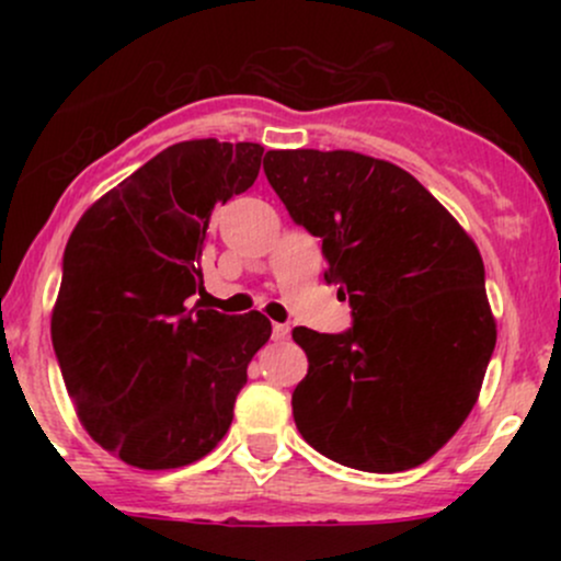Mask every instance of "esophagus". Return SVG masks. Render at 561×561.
Returning <instances> with one entry per match:
<instances>
[{
    "label": "esophagus",
    "instance_id": "obj_1",
    "mask_svg": "<svg viewBox=\"0 0 561 561\" xmlns=\"http://www.w3.org/2000/svg\"><path fill=\"white\" fill-rule=\"evenodd\" d=\"M289 337V324H274V340H287Z\"/></svg>",
    "mask_w": 561,
    "mask_h": 561
}]
</instances>
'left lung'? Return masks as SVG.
I'll return each instance as SVG.
<instances>
[{
    "label": "left lung",
    "instance_id": "obj_1",
    "mask_svg": "<svg viewBox=\"0 0 561 561\" xmlns=\"http://www.w3.org/2000/svg\"><path fill=\"white\" fill-rule=\"evenodd\" d=\"M268 184L321 237L353 327H295L302 440L362 472L420 467L478 403L495 347L478 244L409 171L351 150H268Z\"/></svg>",
    "mask_w": 561,
    "mask_h": 561
}]
</instances>
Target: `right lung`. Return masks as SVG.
Instances as JSON below:
<instances>
[{"label": "right lung", "mask_w": 561, "mask_h": 561, "mask_svg": "<svg viewBox=\"0 0 561 561\" xmlns=\"http://www.w3.org/2000/svg\"><path fill=\"white\" fill-rule=\"evenodd\" d=\"M255 141L171 145L102 195L62 255L53 345L87 433L126 465L176 469L227 435L272 321L186 308L216 205L250 190Z\"/></svg>", "instance_id": "1"}]
</instances>
